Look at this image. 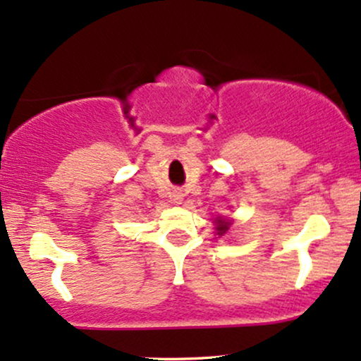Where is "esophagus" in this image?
<instances>
[{"label": "esophagus", "instance_id": "34e87169", "mask_svg": "<svg viewBox=\"0 0 361 361\" xmlns=\"http://www.w3.org/2000/svg\"><path fill=\"white\" fill-rule=\"evenodd\" d=\"M173 197H176V200L179 201V200H182V195H180V192H177V195H173Z\"/></svg>", "mask_w": 361, "mask_h": 361}]
</instances>
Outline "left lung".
Returning a JSON list of instances; mask_svg holds the SVG:
<instances>
[{
    "label": "left lung",
    "mask_w": 361,
    "mask_h": 361,
    "mask_svg": "<svg viewBox=\"0 0 361 361\" xmlns=\"http://www.w3.org/2000/svg\"><path fill=\"white\" fill-rule=\"evenodd\" d=\"M228 227H231V224L226 222V220H222V219L216 220V231H219V235L226 234V232L228 231Z\"/></svg>",
    "instance_id": "8db88e82"
}]
</instances>
